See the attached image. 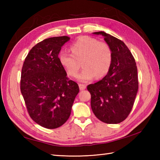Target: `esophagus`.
<instances>
[{
  "instance_id": "34e87169",
  "label": "esophagus",
  "mask_w": 160,
  "mask_h": 160,
  "mask_svg": "<svg viewBox=\"0 0 160 160\" xmlns=\"http://www.w3.org/2000/svg\"><path fill=\"white\" fill-rule=\"evenodd\" d=\"M79 88H80V90L82 91L84 90L87 88V85L86 84H79Z\"/></svg>"
}]
</instances>
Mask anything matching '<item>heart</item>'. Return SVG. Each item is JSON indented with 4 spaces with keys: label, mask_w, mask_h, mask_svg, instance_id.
<instances>
[{
    "label": "heart",
    "mask_w": 160,
    "mask_h": 160,
    "mask_svg": "<svg viewBox=\"0 0 160 160\" xmlns=\"http://www.w3.org/2000/svg\"><path fill=\"white\" fill-rule=\"evenodd\" d=\"M70 49L72 53L65 51L59 53V62L69 76H76L82 62L84 69L77 76L80 82H88L96 76L101 78L109 71L113 52L107 42L89 36H81L71 45Z\"/></svg>",
    "instance_id": "obj_1"
}]
</instances>
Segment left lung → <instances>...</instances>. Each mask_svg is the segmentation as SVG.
Here are the masks:
<instances>
[{"label":"left lung","instance_id":"1","mask_svg":"<svg viewBox=\"0 0 160 160\" xmlns=\"http://www.w3.org/2000/svg\"><path fill=\"white\" fill-rule=\"evenodd\" d=\"M102 35L113 52V61L107 76L87 86L94 115L107 124H118L130 113L138 90V69L130 50L122 40L104 32Z\"/></svg>","mask_w":160,"mask_h":160}]
</instances>
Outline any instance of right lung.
<instances>
[{
	"instance_id": "add662e5",
	"label": "right lung",
	"mask_w": 160,
	"mask_h": 160,
	"mask_svg": "<svg viewBox=\"0 0 160 160\" xmlns=\"http://www.w3.org/2000/svg\"><path fill=\"white\" fill-rule=\"evenodd\" d=\"M68 36L49 38L30 50L24 61L20 91L29 116L42 127L53 129L69 119L78 84L67 77L58 54Z\"/></svg>"
}]
</instances>
